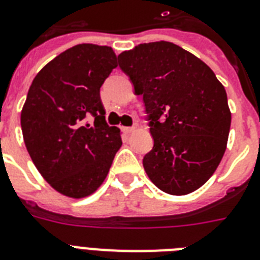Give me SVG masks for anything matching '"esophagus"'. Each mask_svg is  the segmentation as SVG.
I'll list each match as a JSON object with an SVG mask.
<instances>
[{
  "label": "esophagus",
  "mask_w": 260,
  "mask_h": 260,
  "mask_svg": "<svg viewBox=\"0 0 260 260\" xmlns=\"http://www.w3.org/2000/svg\"><path fill=\"white\" fill-rule=\"evenodd\" d=\"M123 131L125 134H132L136 131V126H123Z\"/></svg>",
  "instance_id": "34e87169"
}]
</instances>
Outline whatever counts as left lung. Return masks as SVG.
Returning <instances> with one entry per match:
<instances>
[{
  "label": "left lung",
  "mask_w": 260,
  "mask_h": 260,
  "mask_svg": "<svg viewBox=\"0 0 260 260\" xmlns=\"http://www.w3.org/2000/svg\"><path fill=\"white\" fill-rule=\"evenodd\" d=\"M143 96L153 148L143 158L148 177L173 196L197 190L226 150L231 113L213 70L172 42L141 43L117 56Z\"/></svg>",
  "instance_id": "obj_1"
}]
</instances>
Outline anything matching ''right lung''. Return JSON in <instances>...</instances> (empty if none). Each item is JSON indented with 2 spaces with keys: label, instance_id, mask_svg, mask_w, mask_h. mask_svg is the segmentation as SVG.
<instances>
[{
  "label": "right lung",
  "instance_id": "obj_1",
  "mask_svg": "<svg viewBox=\"0 0 260 260\" xmlns=\"http://www.w3.org/2000/svg\"><path fill=\"white\" fill-rule=\"evenodd\" d=\"M116 66L111 47L82 43L47 63L29 88L21 113L26 148L43 178L67 197L96 190L121 147L100 100Z\"/></svg>",
  "mask_w": 260,
  "mask_h": 260
}]
</instances>
